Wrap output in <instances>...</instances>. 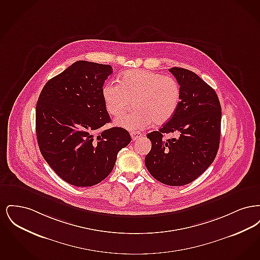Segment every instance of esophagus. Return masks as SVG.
Instances as JSON below:
<instances>
[{
    "instance_id": "esophagus-1",
    "label": "esophagus",
    "mask_w": 260,
    "mask_h": 260,
    "mask_svg": "<svg viewBox=\"0 0 260 260\" xmlns=\"http://www.w3.org/2000/svg\"><path fill=\"white\" fill-rule=\"evenodd\" d=\"M142 136L140 133H138V132H133L132 134H131V136H132V139L133 140H136L137 138H139L140 136Z\"/></svg>"
}]
</instances>
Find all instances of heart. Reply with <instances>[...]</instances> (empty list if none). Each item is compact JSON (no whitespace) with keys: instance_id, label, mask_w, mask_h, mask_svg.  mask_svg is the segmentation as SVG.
Masks as SVG:
<instances>
[{"instance_id":"b5f03b06","label":"heart","mask_w":260,"mask_h":260,"mask_svg":"<svg viewBox=\"0 0 260 260\" xmlns=\"http://www.w3.org/2000/svg\"><path fill=\"white\" fill-rule=\"evenodd\" d=\"M119 84L110 82L102 87L106 110L113 116L124 113L135 100V110L115 120L127 131L145 129L153 123L170 121L180 103V87L172 76L147 70H128L120 76Z\"/></svg>"}]
</instances>
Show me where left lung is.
<instances>
[{
	"label": "left lung",
	"instance_id": "obj_1",
	"mask_svg": "<svg viewBox=\"0 0 260 260\" xmlns=\"http://www.w3.org/2000/svg\"><path fill=\"white\" fill-rule=\"evenodd\" d=\"M170 72L180 86V103L173 118L147 137L152 147L145 157L150 174L164 184H189L215 159L219 147L221 106L215 90L198 75L184 68ZM165 133L177 139L165 141Z\"/></svg>",
	"mask_w": 260,
	"mask_h": 260
}]
</instances>
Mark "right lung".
Returning <instances> with one entry per match:
<instances>
[{"label":"right lung","mask_w":260,"mask_h":260,"mask_svg":"<svg viewBox=\"0 0 260 260\" xmlns=\"http://www.w3.org/2000/svg\"><path fill=\"white\" fill-rule=\"evenodd\" d=\"M112 72L110 65L75 62L50 79L38 99L39 148L50 168L71 185L99 184L132 140L123 127L98 133L110 122L102 87Z\"/></svg>","instance_id":"add662e5"}]
</instances>
